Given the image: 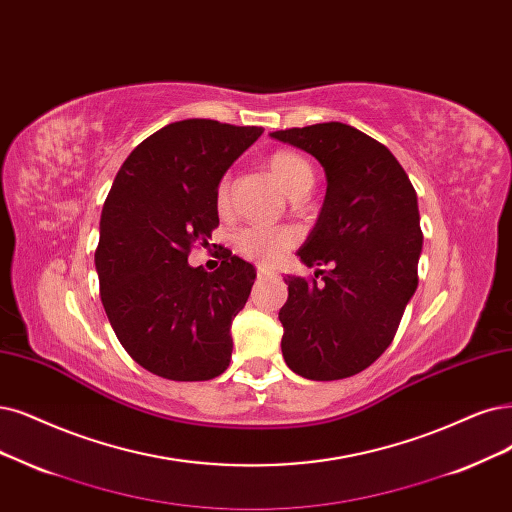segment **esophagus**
<instances>
[{"instance_id":"34e87169","label":"esophagus","mask_w":512,"mask_h":512,"mask_svg":"<svg viewBox=\"0 0 512 512\" xmlns=\"http://www.w3.org/2000/svg\"><path fill=\"white\" fill-rule=\"evenodd\" d=\"M266 276H272V272L266 270V268H257V278H259V280L266 278Z\"/></svg>"}]
</instances>
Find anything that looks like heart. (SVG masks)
I'll list each match as a JSON object with an SVG mask.
<instances>
[{
	"label": "heart",
	"instance_id": "obj_1",
	"mask_svg": "<svg viewBox=\"0 0 512 512\" xmlns=\"http://www.w3.org/2000/svg\"><path fill=\"white\" fill-rule=\"evenodd\" d=\"M266 166L272 177L285 192L297 200L304 198L314 185V168L312 164L293 149H276L266 158ZM232 198V177L223 175L215 189L217 211L225 213L230 208ZM299 242V232L295 227H242L234 236V249L244 259L261 263V266H274V263L293 249Z\"/></svg>",
	"mask_w": 512,
	"mask_h": 512
}]
</instances>
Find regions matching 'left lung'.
Wrapping results in <instances>:
<instances>
[{
  "label": "left lung",
  "instance_id": "obj_1",
  "mask_svg": "<svg viewBox=\"0 0 512 512\" xmlns=\"http://www.w3.org/2000/svg\"><path fill=\"white\" fill-rule=\"evenodd\" d=\"M272 137L308 151L327 175L323 211L297 255L308 268L331 270L285 278L282 356L308 380H344L384 354L418 289V196L390 149L348 124L287 128Z\"/></svg>",
  "mask_w": 512,
  "mask_h": 512
}]
</instances>
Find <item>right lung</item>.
<instances>
[{
  "mask_svg": "<svg viewBox=\"0 0 512 512\" xmlns=\"http://www.w3.org/2000/svg\"><path fill=\"white\" fill-rule=\"evenodd\" d=\"M261 126L181 120L124 160L94 251L101 301L132 361L164 380L206 382L232 361L230 327L255 282L251 263L223 251L204 272L187 263L219 225L215 189Z\"/></svg>",
  "mask_w": 512,
  "mask_h": 512,
  "instance_id": "right-lung-1",
  "label": "right lung"
}]
</instances>
